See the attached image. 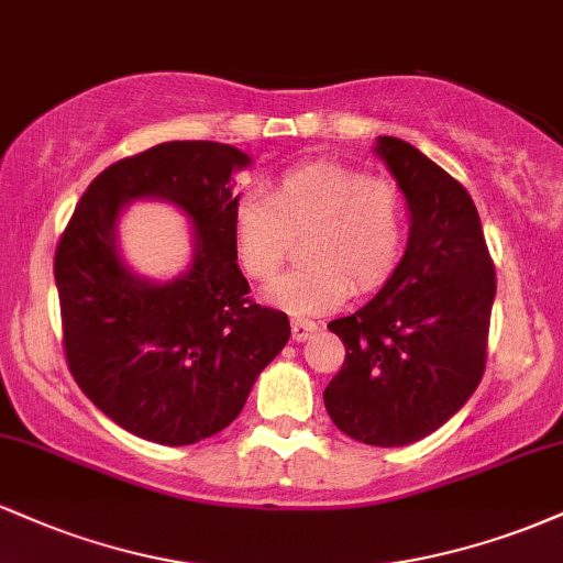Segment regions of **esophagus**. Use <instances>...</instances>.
<instances>
[{
  "label": "esophagus",
  "mask_w": 563,
  "mask_h": 563,
  "mask_svg": "<svg viewBox=\"0 0 563 563\" xmlns=\"http://www.w3.org/2000/svg\"><path fill=\"white\" fill-rule=\"evenodd\" d=\"M290 333H294V341H307L309 335L318 333V325H314L312 320H301V318H294L290 320Z\"/></svg>",
  "instance_id": "obj_1"
}]
</instances>
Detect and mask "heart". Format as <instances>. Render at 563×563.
<instances>
[{
  "instance_id": "b5f03b06",
  "label": "heart",
  "mask_w": 563,
  "mask_h": 563,
  "mask_svg": "<svg viewBox=\"0 0 563 563\" xmlns=\"http://www.w3.org/2000/svg\"><path fill=\"white\" fill-rule=\"evenodd\" d=\"M307 232L309 264L267 288V301L290 314L331 312L357 290L376 288L391 273L405 243V200L389 179L365 177L333 161L296 166L264 198L243 196L232 211V243L243 273L273 280L290 241Z\"/></svg>"
}]
</instances>
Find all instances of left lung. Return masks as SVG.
Returning a JSON list of instances; mask_svg holds the SVG:
<instances>
[{
	"instance_id": "8db88e82",
	"label": "left lung",
	"mask_w": 563,
	"mask_h": 563,
	"mask_svg": "<svg viewBox=\"0 0 563 563\" xmlns=\"http://www.w3.org/2000/svg\"><path fill=\"white\" fill-rule=\"evenodd\" d=\"M373 153L405 196L407 249L365 307L328 322L346 360L322 399L346 437L405 448L448 423L479 386L495 267L466 187L405 140L378 137Z\"/></svg>"
}]
</instances>
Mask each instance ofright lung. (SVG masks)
Wrapping results in <instances>:
<instances>
[{
	"label": "right lung",
	"instance_id": "right-lung-1",
	"mask_svg": "<svg viewBox=\"0 0 563 563\" xmlns=\"http://www.w3.org/2000/svg\"><path fill=\"white\" fill-rule=\"evenodd\" d=\"M254 164L222 142H161L97 174L55 251L63 344L76 384L129 434L169 448L214 437L290 339L286 312L249 299L232 243V174ZM134 199H164L194 230L172 282L140 276L118 245Z\"/></svg>",
	"mask_w": 563,
	"mask_h": 563
}]
</instances>
